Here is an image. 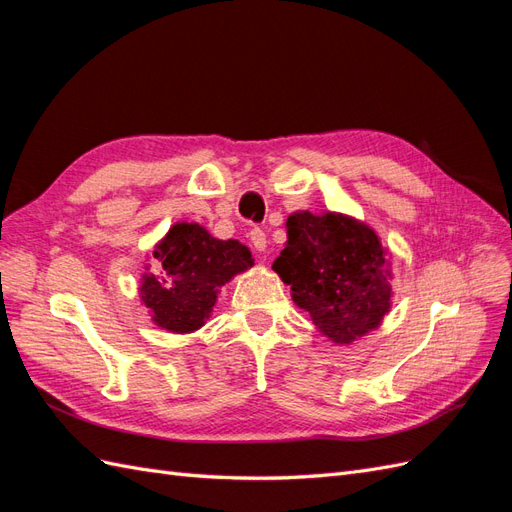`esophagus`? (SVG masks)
Listing matches in <instances>:
<instances>
[{
  "label": "esophagus",
  "mask_w": 512,
  "mask_h": 512,
  "mask_svg": "<svg viewBox=\"0 0 512 512\" xmlns=\"http://www.w3.org/2000/svg\"><path fill=\"white\" fill-rule=\"evenodd\" d=\"M250 243L254 245V250L265 252V250H267V235H265V230H262V228H252V230H250Z\"/></svg>",
  "instance_id": "obj_1"
}]
</instances>
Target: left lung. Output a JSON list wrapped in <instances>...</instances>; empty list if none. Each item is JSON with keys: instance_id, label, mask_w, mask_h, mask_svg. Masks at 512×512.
I'll return each mask as SVG.
<instances>
[{"instance_id": "left-lung-1", "label": "left lung", "mask_w": 512, "mask_h": 512, "mask_svg": "<svg viewBox=\"0 0 512 512\" xmlns=\"http://www.w3.org/2000/svg\"><path fill=\"white\" fill-rule=\"evenodd\" d=\"M288 241L273 271L292 301L312 316L322 335L350 344L374 331L391 309L389 260L367 224L342 213H292Z\"/></svg>"}]
</instances>
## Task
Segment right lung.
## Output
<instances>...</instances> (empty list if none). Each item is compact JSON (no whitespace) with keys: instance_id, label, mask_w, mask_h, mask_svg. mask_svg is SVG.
Masks as SVG:
<instances>
[{"instance_id":"1","label":"right lung","mask_w":512,"mask_h":512,"mask_svg":"<svg viewBox=\"0 0 512 512\" xmlns=\"http://www.w3.org/2000/svg\"><path fill=\"white\" fill-rule=\"evenodd\" d=\"M153 258L162 265V275H143L141 299L151 320L173 333L203 327L220 286L254 265L252 252L237 239L220 241L200 224L188 222L168 230Z\"/></svg>"}]
</instances>
